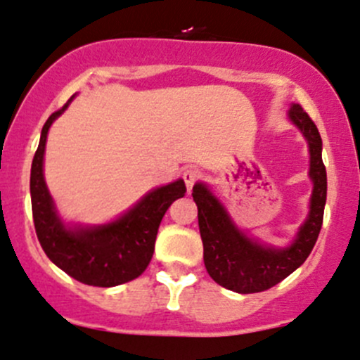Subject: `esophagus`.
<instances>
[{"label":"esophagus","instance_id":"34e87169","mask_svg":"<svg viewBox=\"0 0 360 360\" xmlns=\"http://www.w3.org/2000/svg\"><path fill=\"white\" fill-rule=\"evenodd\" d=\"M200 170H197V169H186L183 172V181H184V184H186V188L188 190H191V188H193V184L197 183L198 179H200Z\"/></svg>","mask_w":360,"mask_h":360}]
</instances>
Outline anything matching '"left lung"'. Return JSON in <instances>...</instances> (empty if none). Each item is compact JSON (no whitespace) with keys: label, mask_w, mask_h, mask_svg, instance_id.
Here are the masks:
<instances>
[{"label":"left lung","mask_w":360,"mask_h":360,"mask_svg":"<svg viewBox=\"0 0 360 360\" xmlns=\"http://www.w3.org/2000/svg\"><path fill=\"white\" fill-rule=\"evenodd\" d=\"M289 118L300 127L310 146V177L314 181L310 216L301 226L296 240L288 249L263 248L250 240L231 224L221 203L203 184L193 186V200L198 207V228L203 242V263L207 271L223 288L240 294L266 291L291 275L304 263L314 249L324 219L328 176L322 162V139L308 112L294 104Z\"/></svg>","instance_id":"8db88e82"}]
</instances>
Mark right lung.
<instances>
[{
	"instance_id": "right-lung-1",
	"label": "right lung",
	"mask_w": 360,
	"mask_h": 360,
	"mask_svg": "<svg viewBox=\"0 0 360 360\" xmlns=\"http://www.w3.org/2000/svg\"><path fill=\"white\" fill-rule=\"evenodd\" d=\"M71 99L49 116L32 158L31 205L34 230L45 254L60 270L86 285L112 288L134 281L146 270L153 257L162 217L170 203L184 197L186 186L179 179L158 188L148 193L125 216L104 226L68 230L53 210L43 179V153L50 125L66 110Z\"/></svg>"
}]
</instances>
